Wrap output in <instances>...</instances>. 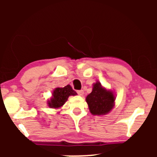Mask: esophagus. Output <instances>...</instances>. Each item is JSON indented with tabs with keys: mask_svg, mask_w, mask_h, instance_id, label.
Wrapping results in <instances>:
<instances>
[{
	"mask_svg": "<svg viewBox=\"0 0 157 157\" xmlns=\"http://www.w3.org/2000/svg\"><path fill=\"white\" fill-rule=\"evenodd\" d=\"M77 92V94H78V95H80V96H82V95L84 94L83 90H78Z\"/></svg>",
	"mask_w": 157,
	"mask_h": 157,
	"instance_id": "1",
	"label": "esophagus"
}]
</instances>
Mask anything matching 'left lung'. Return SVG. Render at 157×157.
<instances>
[{"instance_id": "1", "label": "left lung", "mask_w": 157, "mask_h": 157, "mask_svg": "<svg viewBox=\"0 0 157 157\" xmlns=\"http://www.w3.org/2000/svg\"><path fill=\"white\" fill-rule=\"evenodd\" d=\"M114 100L113 92L102 88L99 82L94 84L92 91L86 97L90 112L94 115L109 113L113 109Z\"/></svg>"}]
</instances>
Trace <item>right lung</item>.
Returning a JSON list of instances; mask_svg holds the SVG:
<instances>
[{"label":"right lung","mask_w":157,"mask_h":157,"mask_svg":"<svg viewBox=\"0 0 157 157\" xmlns=\"http://www.w3.org/2000/svg\"><path fill=\"white\" fill-rule=\"evenodd\" d=\"M53 97L50 101L48 102V106L50 108L57 109L64 105V103L67 101L68 97L71 95L77 94L76 91L72 89L70 85H67L63 88H56L53 91Z\"/></svg>","instance_id":"obj_1"}]
</instances>
